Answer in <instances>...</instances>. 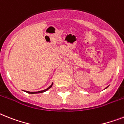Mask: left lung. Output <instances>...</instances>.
Wrapping results in <instances>:
<instances>
[{"label":"left lung","mask_w":124,"mask_h":124,"mask_svg":"<svg viewBox=\"0 0 124 124\" xmlns=\"http://www.w3.org/2000/svg\"><path fill=\"white\" fill-rule=\"evenodd\" d=\"M108 86H107V87H106V88H105V89H106V88H108Z\"/></svg>","instance_id":"obj_1"}]
</instances>
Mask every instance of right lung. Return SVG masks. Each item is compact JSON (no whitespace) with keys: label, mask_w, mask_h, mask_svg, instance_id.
I'll use <instances>...</instances> for the list:
<instances>
[{"label":"right lung","mask_w":124,"mask_h":124,"mask_svg":"<svg viewBox=\"0 0 124 124\" xmlns=\"http://www.w3.org/2000/svg\"><path fill=\"white\" fill-rule=\"evenodd\" d=\"M53 83H52V85H50L48 88H47L46 89H45V90H41V91H38V92H29V91H25V90H24V91L25 92H27V93H31V94H34V93H43V92H45L47 91V90H48V89H50L51 87L52 86V85H53Z\"/></svg>","instance_id":"add662e5"}]
</instances>
